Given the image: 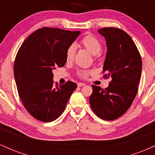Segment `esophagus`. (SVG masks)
<instances>
[{
	"instance_id": "1",
	"label": "esophagus",
	"mask_w": 155,
	"mask_h": 155,
	"mask_svg": "<svg viewBox=\"0 0 155 155\" xmlns=\"http://www.w3.org/2000/svg\"><path fill=\"white\" fill-rule=\"evenodd\" d=\"M77 85H78V87H82V86H84L85 84L84 83H78Z\"/></svg>"
}]
</instances>
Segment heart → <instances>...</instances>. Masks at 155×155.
Segmentation results:
<instances>
[{
	"mask_svg": "<svg viewBox=\"0 0 155 155\" xmlns=\"http://www.w3.org/2000/svg\"><path fill=\"white\" fill-rule=\"evenodd\" d=\"M80 44L84 48L87 49V50L90 51L92 54L97 55L101 52L102 50V44H101V41L95 36L91 35H88L84 36L81 39ZM76 48L74 44H71L69 46L68 48L67 49L66 54H65V58L68 62L72 61L74 59V57L75 55ZM92 71L87 70H79L78 71L77 75L79 77L85 79L91 74Z\"/></svg>",
	"mask_w": 155,
	"mask_h": 155,
	"instance_id": "1",
	"label": "heart"
}]
</instances>
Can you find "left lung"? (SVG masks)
<instances>
[{
  "label": "left lung",
  "instance_id": "8db88e82",
  "mask_svg": "<svg viewBox=\"0 0 155 155\" xmlns=\"http://www.w3.org/2000/svg\"><path fill=\"white\" fill-rule=\"evenodd\" d=\"M98 33L105 37L107 47L104 78L112 79L107 88L92 85L90 104L97 117L111 121L123 115L136 97L142 60L134 41L124 31L104 28L99 29Z\"/></svg>",
  "mask_w": 155,
  "mask_h": 155
}]
</instances>
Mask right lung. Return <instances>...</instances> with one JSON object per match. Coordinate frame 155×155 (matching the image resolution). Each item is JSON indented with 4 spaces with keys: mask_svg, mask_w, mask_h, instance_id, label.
Here are the masks:
<instances>
[{
    "mask_svg": "<svg viewBox=\"0 0 155 155\" xmlns=\"http://www.w3.org/2000/svg\"><path fill=\"white\" fill-rule=\"evenodd\" d=\"M80 31L42 28L27 38L19 48L14 74L23 106L36 120L52 122L63 114L76 83L54 85L52 70L66 63L67 49Z\"/></svg>",
    "mask_w": 155,
    "mask_h": 155,
    "instance_id": "obj_1",
    "label": "right lung"
}]
</instances>
